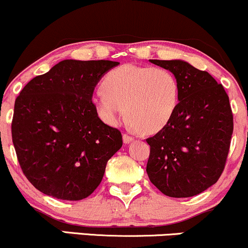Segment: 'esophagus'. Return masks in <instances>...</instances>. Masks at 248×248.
<instances>
[{
    "label": "esophagus",
    "instance_id": "34e87169",
    "mask_svg": "<svg viewBox=\"0 0 248 248\" xmlns=\"http://www.w3.org/2000/svg\"><path fill=\"white\" fill-rule=\"evenodd\" d=\"M133 139H134V138H133L132 135L127 134V133H124V143H129L130 141H133Z\"/></svg>",
    "mask_w": 248,
    "mask_h": 248
}]
</instances>
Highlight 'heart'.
Segmentation results:
<instances>
[{
	"label": "heart",
	"mask_w": 248,
	"mask_h": 248,
	"mask_svg": "<svg viewBox=\"0 0 248 248\" xmlns=\"http://www.w3.org/2000/svg\"><path fill=\"white\" fill-rule=\"evenodd\" d=\"M178 95V81L170 70L124 64L107 73L93 103L105 124L118 126L128 111L134 128L153 134L170 121Z\"/></svg>",
	"instance_id": "heart-1"
}]
</instances>
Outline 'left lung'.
<instances>
[{
    "instance_id": "left-lung-1",
    "label": "left lung",
    "mask_w": 248,
    "mask_h": 248,
    "mask_svg": "<svg viewBox=\"0 0 248 248\" xmlns=\"http://www.w3.org/2000/svg\"><path fill=\"white\" fill-rule=\"evenodd\" d=\"M178 81L179 103L172 119L147 139V174L170 198L202 193L224 172L233 133V114L222 84L182 60H149Z\"/></svg>"
}]
</instances>
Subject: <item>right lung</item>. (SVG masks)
<instances>
[{
  "mask_svg": "<svg viewBox=\"0 0 248 248\" xmlns=\"http://www.w3.org/2000/svg\"><path fill=\"white\" fill-rule=\"evenodd\" d=\"M118 64L63 60L16 97L13 143L23 174L40 192L76 201L100 185L122 135L100 120L92 97L102 76Z\"/></svg>",
  "mask_w": 248,
  "mask_h": 248,
  "instance_id": "1",
  "label": "right lung"
}]
</instances>
